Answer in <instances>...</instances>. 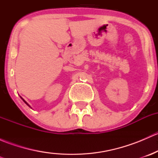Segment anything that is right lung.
Listing matches in <instances>:
<instances>
[{"instance_id": "1", "label": "right lung", "mask_w": 158, "mask_h": 158, "mask_svg": "<svg viewBox=\"0 0 158 158\" xmlns=\"http://www.w3.org/2000/svg\"><path fill=\"white\" fill-rule=\"evenodd\" d=\"M23 102H25V103H26V104H27V106H29V105H28V104H27V102H25V101H24V100H23Z\"/></svg>"}]
</instances>
